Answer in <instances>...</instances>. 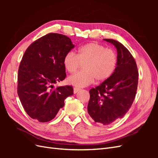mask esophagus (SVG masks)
Listing matches in <instances>:
<instances>
[{
    "mask_svg": "<svg viewBox=\"0 0 158 158\" xmlns=\"http://www.w3.org/2000/svg\"><path fill=\"white\" fill-rule=\"evenodd\" d=\"M80 90V89L78 88H76V87L74 88V94H76L78 92H79Z\"/></svg>",
    "mask_w": 158,
    "mask_h": 158,
    "instance_id": "1",
    "label": "esophagus"
}]
</instances>
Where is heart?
<instances>
[{
  "mask_svg": "<svg viewBox=\"0 0 158 158\" xmlns=\"http://www.w3.org/2000/svg\"><path fill=\"white\" fill-rule=\"evenodd\" d=\"M80 64H84V71L70 76L68 82L76 87H85L95 79L103 82L111 77L116 68L117 56L112 50L91 42L80 47L76 55L70 52L64 57V67L69 73H75Z\"/></svg>",
  "mask_w": 158,
  "mask_h": 158,
  "instance_id": "1",
  "label": "heart"
}]
</instances>
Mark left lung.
Segmentation results:
<instances>
[{
    "label": "left lung",
    "mask_w": 158,
    "mask_h": 158,
    "mask_svg": "<svg viewBox=\"0 0 158 158\" xmlns=\"http://www.w3.org/2000/svg\"><path fill=\"white\" fill-rule=\"evenodd\" d=\"M104 41L117 49V66L111 77L89 90L88 112L95 123L108 125L121 118L135 99L138 73L136 63L126 47L111 39Z\"/></svg>",
    "instance_id": "obj_1"
}]
</instances>
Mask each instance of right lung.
<instances>
[{
	"label": "right lung",
	"instance_id": "add662e5",
	"mask_svg": "<svg viewBox=\"0 0 158 158\" xmlns=\"http://www.w3.org/2000/svg\"><path fill=\"white\" fill-rule=\"evenodd\" d=\"M74 47L66 35L49 33L26 51L18 69V94L31 118L51 121L64 107V99L74 94L71 85L54 88L66 78L63 59Z\"/></svg>",
	"mask_w": 158,
	"mask_h": 158
}]
</instances>
